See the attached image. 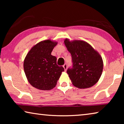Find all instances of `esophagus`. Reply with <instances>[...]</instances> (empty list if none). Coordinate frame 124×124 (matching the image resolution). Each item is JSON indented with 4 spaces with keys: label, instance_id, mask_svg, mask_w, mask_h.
Wrapping results in <instances>:
<instances>
[{
    "label": "esophagus",
    "instance_id": "obj_1",
    "mask_svg": "<svg viewBox=\"0 0 124 124\" xmlns=\"http://www.w3.org/2000/svg\"><path fill=\"white\" fill-rule=\"evenodd\" d=\"M63 68H64V70L66 71L67 69V64L66 63H65V64L63 65Z\"/></svg>",
    "mask_w": 124,
    "mask_h": 124
}]
</instances>
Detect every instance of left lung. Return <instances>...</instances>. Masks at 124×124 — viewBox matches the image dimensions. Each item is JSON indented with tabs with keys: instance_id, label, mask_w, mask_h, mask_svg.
Wrapping results in <instances>:
<instances>
[{
	"instance_id": "1",
	"label": "left lung",
	"mask_w": 124,
	"mask_h": 124,
	"mask_svg": "<svg viewBox=\"0 0 124 124\" xmlns=\"http://www.w3.org/2000/svg\"><path fill=\"white\" fill-rule=\"evenodd\" d=\"M64 45L72 57L73 68L67 71L73 85L79 89L93 86L101 76L103 62L100 54L87 42L66 38Z\"/></svg>"
}]
</instances>
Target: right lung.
Masks as SVG:
<instances>
[{
	"label": "right lung",
	"instance_id": "1",
	"mask_svg": "<svg viewBox=\"0 0 124 124\" xmlns=\"http://www.w3.org/2000/svg\"><path fill=\"white\" fill-rule=\"evenodd\" d=\"M57 44V41L50 39L41 41L31 48L24 58L25 74L29 84L36 89H54L64 70L63 67L57 64V58L51 55Z\"/></svg>",
	"mask_w": 124,
	"mask_h": 124
}]
</instances>
